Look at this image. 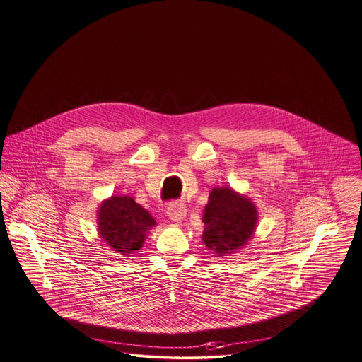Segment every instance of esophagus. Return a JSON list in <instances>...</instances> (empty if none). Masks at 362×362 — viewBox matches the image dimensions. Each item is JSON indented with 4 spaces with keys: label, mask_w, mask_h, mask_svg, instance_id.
Here are the masks:
<instances>
[{
    "label": "esophagus",
    "mask_w": 362,
    "mask_h": 362,
    "mask_svg": "<svg viewBox=\"0 0 362 362\" xmlns=\"http://www.w3.org/2000/svg\"><path fill=\"white\" fill-rule=\"evenodd\" d=\"M166 214H168V216L171 221L182 222L187 216V207H185L184 203L173 202V203H169V206L166 209Z\"/></svg>",
    "instance_id": "esophagus-1"
}]
</instances>
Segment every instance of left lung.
<instances>
[{
    "label": "left lung",
    "mask_w": 362,
    "mask_h": 362,
    "mask_svg": "<svg viewBox=\"0 0 362 362\" xmlns=\"http://www.w3.org/2000/svg\"><path fill=\"white\" fill-rule=\"evenodd\" d=\"M202 241L216 257L232 256L254 237L259 210L254 202L230 187H215L203 210Z\"/></svg>",
    "instance_id": "1"
}]
</instances>
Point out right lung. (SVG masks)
Segmentation results:
<instances>
[{
    "instance_id": "add662e5",
    "label": "right lung",
    "mask_w": 362,
    "mask_h": 362,
    "mask_svg": "<svg viewBox=\"0 0 362 362\" xmlns=\"http://www.w3.org/2000/svg\"><path fill=\"white\" fill-rule=\"evenodd\" d=\"M96 218L102 243L119 257H129L140 250L148 230L156 226L155 218L129 196H111L102 200Z\"/></svg>"
}]
</instances>
